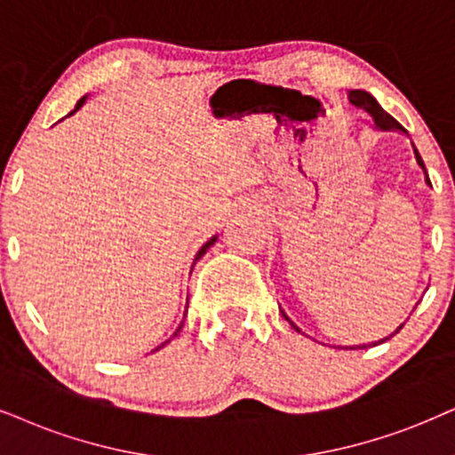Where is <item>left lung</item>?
<instances>
[{
    "mask_svg": "<svg viewBox=\"0 0 455 455\" xmlns=\"http://www.w3.org/2000/svg\"><path fill=\"white\" fill-rule=\"evenodd\" d=\"M348 100H350V105H355L356 108H361V111H365L367 115H370L371 117V122H373V125H376L378 130H395V132H403V134H407V130L403 128V125H401L399 122H396V119L393 117V115H388L387 111H384V108L380 107V102H378L376 99H373V96L370 94V92H365V90H350L348 92ZM413 155H416V161H418V165L419 168H422V172H424V176H427V182L430 185V178H428V172H427V165H424V161H422V157H419V153H418V148H416V145H413ZM281 313H283V310H281ZM283 317H285V321H290V325L294 327V330L298 331V333H302V330L300 327H298L294 321H291L290 317H287V315L283 313ZM405 323H401L399 327H396V330L390 333L388 338H393L395 333H399L401 331V327H403ZM388 338H382V340H378V342H371V344H356V347H347V348H367V347H376V344H382V342H387Z\"/></svg>",
    "mask_w": 455,
    "mask_h": 455,
    "instance_id": "left-lung-1",
    "label": "left lung"
}]
</instances>
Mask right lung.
Returning a JSON list of instances; mask_svg holds the SVG:
<instances>
[{
  "label": "right lung",
  "instance_id": "obj_1",
  "mask_svg": "<svg viewBox=\"0 0 455 455\" xmlns=\"http://www.w3.org/2000/svg\"><path fill=\"white\" fill-rule=\"evenodd\" d=\"M85 99H88V96H84V99H82V100H79V102H77V105H75V111H77V108H82V107H84V102H85ZM75 111H71V113H68V115H73ZM216 239H218V235H214V237H212L210 241H205V243H204V245H201V250L197 251V256H195V262H193V267H195V264H197V260H199V258H201V256H204V254H205V251H208V250H210V247L216 243ZM193 267H191V273H193ZM185 315H187V310H185ZM182 325H185V319H182V321H180V325H178V330L174 331V336H178V333H180V330H182ZM174 336H172V338H174ZM172 338H170V340H172ZM170 340H165L164 344H161V347H157V348H155V350L164 348V347H165V344H168Z\"/></svg>",
  "mask_w": 455,
  "mask_h": 455
}]
</instances>
